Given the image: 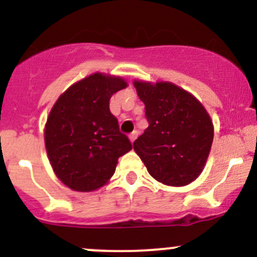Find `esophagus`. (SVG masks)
<instances>
[{"label":"esophagus","instance_id":"obj_1","mask_svg":"<svg viewBox=\"0 0 257 257\" xmlns=\"http://www.w3.org/2000/svg\"><path fill=\"white\" fill-rule=\"evenodd\" d=\"M137 137H138V132H133V133L129 134V141L132 142V143H134V141L137 139Z\"/></svg>","mask_w":257,"mask_h":257}]
</instances>
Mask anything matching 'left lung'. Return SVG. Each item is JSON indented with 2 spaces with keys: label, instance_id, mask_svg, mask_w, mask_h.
<instances>
[{
  "label": "left lung",
  "instance_id": "8db88e82",
  "mask_svg": "<svg viewBox=\"0 0 257 257\" xmlns=\"http://www.w3.org/2000/svg\"><path fill=\"white\" fill-rule=\"evenodd\" d=\"M133 83L149 121L133 143L134 152L159 183H193L205 167L214 139L209 113L191 93L172 82Z\"/></svg>",
  "mask_w": 257,
  "mask_h": 257
}]
</instances>
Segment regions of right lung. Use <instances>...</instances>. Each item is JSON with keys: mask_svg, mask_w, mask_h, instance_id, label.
I'll use <instances>...</instances> for the list:
<instances>
[{"mask_svg": "<svg viewBox=\"0 0 257 257\" xmlns=\"http://www.w3.org/2000/svg\"><path fill=\"white\" fill-rule=\"evenodd\" d=\"M128 87L121 77L97 72L62 93L48 114L45 144L56 177L74 191L102 188L119 157L132 150L109 110L110 97Z\"/></svg>", "mask_w": 257, "mask_h": 257, "instance_id": "add662e5", "label": "right lung"}]
</instances>
